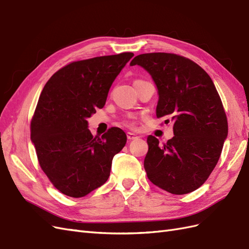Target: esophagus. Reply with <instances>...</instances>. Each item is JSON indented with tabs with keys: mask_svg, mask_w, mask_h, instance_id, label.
Listing matches in <instances>:
<instances>
[{
	"mask_svg": "<svg viewBox=\"0 0 249 249\" xmlns=\"http://www.w3.org/2000/svg\"><path fill=\"white\" fill-rule=\"evenodd\" d=\"M126 137H127V139H129V140H134V139L137 138L136 135H135V134L132 133V132H127V133H126Z\"/></svg>",
	"mask_w": 249,
	"mask_h": 249,
	"instance_id": "1",
	"label": "esophagus"
}]
</instances>
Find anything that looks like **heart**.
Wrapping results in <instances>:
<instances>
[{"instance_id": "obj_1", "label": "heart", "mask_w": 249, "mask_h": 249, "mask_svg": "<svg viewBox=\"0 0 249 249\" xmlns=\"http://www.w3.org/2000/svg\"><path fill=\"white\" fill-rule=\"evenodd\" d=\"M139 81V80H138ZM125 124H127V125H132L133 124H132V122H130V120H127V122H125Z\"/></svg>"}]
</instances>
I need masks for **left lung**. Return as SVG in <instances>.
Masks as SVG:
<instances>
[{
	"label": "left lung",
	"mask_w": 249,
	"mask_h": 249,
	"mask_svg": "<svg viewBox=\"0 0 249 249\" xmlns=\"http://www.w3.org/2000/svg\"><path fill=\"white\" fill-rule=\"evenodd\" d=\"M130 65L150 74L159 95L157 117L173 123L175 136L163 146L152 135L147 137V178L172 194L196 190L215 168L229 131L212 79L190 59L168 53L141 54Z\"/></svg>",
	"instance_id": "1"
}]
</instances>
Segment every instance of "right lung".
Masks as SVG:
<instances>
[{
    "mask_svg": "<svg viewBox=\"0 0 249 249\" xmlns=\"http://www.w3.org/2000/svg\"><path fill=\"white\" fill-rule=\"evenodd\" d=\"M133 53L95 57L64 66L43 87L31 122V141L52 184L83 197L106 183L125 133L111 127L92 136L87 118L106 104L109 89Z\"/></svg>",
    "mask_w": 249,
    "mask_h": 249,
    "instance_id": "add662e5",
    "label": "right lung"
}]
</instances>
